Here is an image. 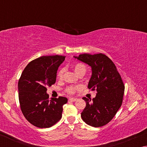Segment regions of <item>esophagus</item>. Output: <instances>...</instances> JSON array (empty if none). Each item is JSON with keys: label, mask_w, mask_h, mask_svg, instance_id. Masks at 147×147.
<instances>
[{"label": "esophagus", "mask_w": 147, "mask_h": 147, "mask_svg": "<svg viewBox=\"0 0 147 147\" xmlns=\"http://www.w3.org/2000/svg\"><path fill=\"white\" fill-rule=\"evenodd\" d=\"M69 100H71V101H73V102H74V101L77 100V98H72V97H70V98H69Z\"/></svg>", "instance_id": "34e87169"}]
</instances>
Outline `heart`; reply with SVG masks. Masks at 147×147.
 <instances>
[{
	"label": "heart",
	"mask_w": 147,
	"mask_h": 147,
	"mask_svg": "<svg viewBox=\"0 0 147 147\" xmlns=\"http://www.w3.org/2000/svg\"><path fill=\"white\" fill-rule=\"evenodd\" d=\"M72 68H73L74 71L75 72L76 74H78V75H80V74H85L86 72V66L84 65V64L80 63L74 64L72 66ZM64 73H65V69L61 68L58 73V78L59 79H61L63 78ZM80 88V86H71V87H69V88L66 89V91L67 93L72 94V93H74L76 90H78V89H79Z\"/></svg>",
	"instance_id": "obj_1"
}]
</instances>
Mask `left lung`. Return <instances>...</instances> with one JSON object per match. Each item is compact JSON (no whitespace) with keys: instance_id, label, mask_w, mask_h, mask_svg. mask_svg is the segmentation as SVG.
Returning <instances> with one entry per match:
<instances>
[{"instance_id":"8db88e82","label":"left lung","mask_w":147,"mask_h":147,"mask_svg":"<svg viewBox=\"0 0 147 147\" xmlns=\"http://www.w3.org/2000/svg\"><path fill=\"white\" fill-rule=\"evenodd\" d=\"M91 67L88 88L97 93L93 99L83 97L86 106L81 113L88 125L100 127L108 124L121 106L124 86L113 62L105 54H82L74 56Z\"/></svg>"}]
</instances>
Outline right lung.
Returning a JSON list of instances; mask_svg holds the SVG:
<instances>
[{
	"instance_id": "obj_1",
	"label": "right lung",
	"mask_w": 147,
	"mask_h": 147,
	"mask_svg": "<svg viewBox=\"0 0 147 147\" xmlns=\"http://www.w3.org/2000/svg\"><path fill=\"white\" fill-rule=\"evenodd\" d=\"M65 56H41L27 65L18 82L19 100L24 117L36 127L50 128L61 118L63 96L51 98L47 87L56 82V73Z\"/></svg>"
}]
</instances>
